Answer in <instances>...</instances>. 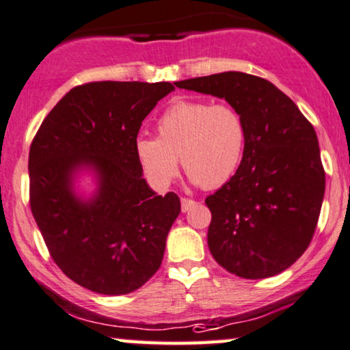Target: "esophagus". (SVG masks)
I'll return each mask as SVG.
<instances>
[{
  "mask_svg": "<svg viewBox=\"0 0 350 350\" xmlns=\"http://www.w3.org/2000/svg\"><path fill=\"white\" fill-rule=\"evenodd\" d=\"M195 204H197V202H195V200H190V198H183V200H180V208H183L184 213H187L189 209H192Z\"/></svg>",
  "mask_w": 350,
  "mask_h": 350,
  "instance_id": "34e87169",
  "label": "esophagus"
}]
</instances>
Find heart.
<instances>
[{
  "label": "heart",
  "mask_w": 350,
  "mask_h": 350,
  "mask_svg": "<svg viewBox=\"0 0 350 350\" xmlns=\"http://www.w3.org/2000/svg\"><path fill=\"white\" fill-rule=\"evenodd\" d=\"M157 137L139 136L134 152L155 189L178 178L179 161L193 184L216 189L234 178L246 146L245 120L234 105L179 99L163 111Z\"/></svg>",
  "instance_id": "b5f03b06"
}]
</instances>
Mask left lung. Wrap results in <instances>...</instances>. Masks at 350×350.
Here are the masks:
<instances>
[{
  "mask_svg": "<svg viewBox=\"0 0 350 350\" xmlns=\"http://www.w3.org/2000/svg\"><path fill=\"white\" fill-rule=\"evenodd\" d=\"M174 85L226 99L245 120L239 170L204 200L213 258L250 280L283 272L310 245L323 202L325 171L314 126L285 92L254 75L224 72Z\"/></svg>",
  "mask_w": 350,
  "mask_h": 350,
  "instance_id": "left-lung-1",
  "label": "left lung"
}]
</instances>
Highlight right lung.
I'll return each mask as SVG.
<instances>
[{"label": "right lung", "mask_w": 350, "mask_h": 350, "mask_svg": "<svg viewBox=\"0 0 350 350\" xmlns=\"http://www.w3.org/2000/svg\"><path fill=\"white\" fill-rule=\"evenodd\" d=\"M171 91L167 81L77 86L49 111L31 142V214L54 262L86 290L128 295L160 269L180 200L148 187L134 142L144 118ZM83 169L96 174L91 199L72 189Z\"/></svg>", "instance_id": "right-lung-1"}]
</instances>
